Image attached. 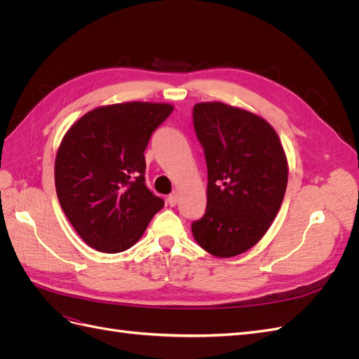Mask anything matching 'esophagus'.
<instances>
[{
	"label": "esophagus",
	"mask_w": 359,
	"mask_h": 359,
	"mask_svg": "<svg viewBox=\"0 0 359 359\" xmlns=\"http://www.w3.org/2000/svg\"><path fill=\"white\" fill-rule=\"evenodd\" d=\"M168 203H169L170 206H175V205L178 203V194H177V193L169 194V196H168Z\"/></svg>",
	"instance_id": "obj_1"
}]
</instances>
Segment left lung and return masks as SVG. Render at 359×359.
Masks as SVG:
<instances>
[{
  "instance_id": "1",
  "label": "left lung",
  "mask_w": 359,
  "mask_h": 359,
  "mask_svg": "<svg viewBox=\"0 0 359 359\" xmlns=\"http://www.w3.org/2000/svg\"><path fill=\"white\" fill-rule=\"evenodd\" d=\"M208 170L206 210L191 223L198 244L219 257L252 248L274 222L287 186V160L264 118L224 103L193 107Z\"/></svg>"
}]
</instances>
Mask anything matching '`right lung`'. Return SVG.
<instances>
[{"label": "right lung", "mask_w": 359, "mask_h": 359, "mask_svg": "<svg viewBox=\"0 0 359 359\" xmlns=\"http://www.w3.org/2000/svg\"><path fill=\"white\" fill-rule=\"evenodd\" d=\"M173 106L132 102L97 107L64 136L55 189L69 222L90 247L119 253L144 235L165 201L145 184V149Z\"/></svg>", "instance_id": "add662e5"}]
</instances>
